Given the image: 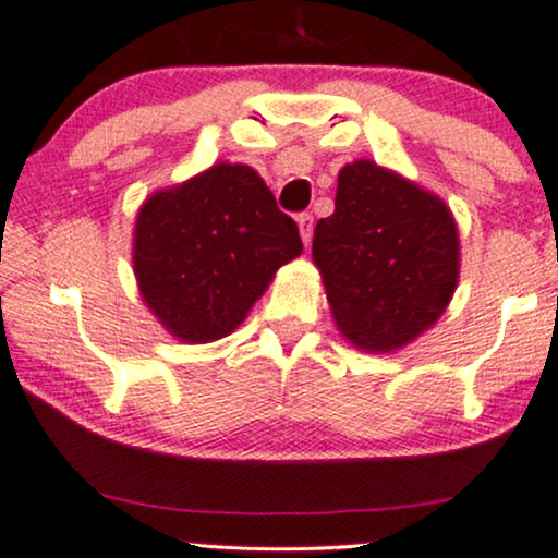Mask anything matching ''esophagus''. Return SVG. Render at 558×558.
I'll return each mask as SVG.
<instances>
[{
  "label": "esophagus",
  "mask_w": 558,
  "mask_h": 558,
  "mask_svg": "<svg viewBox=\"0 0 558 558\" xmlns=\"http://www.w3.org/2000/svg\"><path fill=\"white\" fill-rule=\"evenodd\" d=\"M295 221H299V231H301V239H303V244H312V236H314V216L312 214H301L299 218H295Z\"/></svg>",
  "instance_id": "esophagus-1"
}]
</instances>
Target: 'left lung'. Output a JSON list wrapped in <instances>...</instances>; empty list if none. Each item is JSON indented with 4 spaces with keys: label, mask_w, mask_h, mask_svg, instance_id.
<instances>
[{
    "label": "left lung",
    "mask_w": 558,
    "mask_h": 558,
    "mask_svg": "<svg viewBox=\"0 0 558 558\" xmlns=\"http://www.w3.org/2000/svg\"><path fill=\"white\" fill-rule=\"evenodd\" d=\"M312 255L337 327L361 350L414 340L458 283V229L446 203L368 159L342 167L335 214L316 223Z\"/></svg>",
    "instance_id": "8db88e82"
}]
</instances>
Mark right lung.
I'll return each instance as SVG.
<instances>
[{"mask_svg": "<svg viewBox=\"0 0 558 558\" xmlns=\"http://www.w3.org/2000/svg\"><path fill=\"white\" fill-rule=\"evenodd\" d=\"M301 250L299 227L255 169L216 165L144 203L133 270L174 337L214 342L244 322L275 270Z\"/></svg>", "mask_w": 558, "mask_h": 558, "instance_id": "add662e5", "label": "right lung"}]
</instances>
